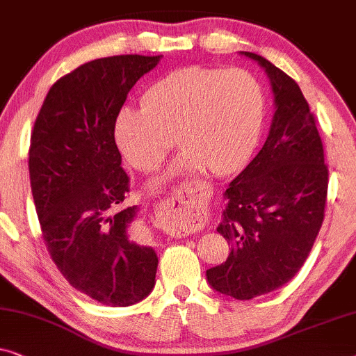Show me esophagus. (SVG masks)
Returning <instances> with one entry per match:
<instances>
[{"instance_id":"obj_1","label":"esophagus","mask_w":356,"mask_h":356,"mask_svg":"<svg viewBox=\"0 0 356 356\" xmlns=\"http://www.w3.org/2000/svg\"><path fill=\"white\" fill-rule=\"evenodd\" d=\"M198 200L197 195H195V190L185 187L179 190L176 195L164 200V202L159 204L163 211L169 214H176V216H187V214H193L198 211Z\"/></svg>"}]
</instances>
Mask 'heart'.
Here are the masks:
<instances>
[{
  "mask_svg": "<svg viewBox=\"0 0 356 356\" xmlns=\"http://www.w3.org/2000/svg\"><path fill=\"white\" fill-rule=\"evenodd\" d=\"M264 118V95L257 79L242 69L188 66L154 82L142 108H122L114 140L130 166H161L177 137L185 149L153 182L209 168L214 174L237 169L252 152Z\"/></svg>",
  "mask_w": 356,
  "mask_h": 356,
  "instance_id": "b5f03b06",
  "label": "heart"
}]
</instances>
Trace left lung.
<instances>
[{"label":"left lung","instance_id":"left-lung-1","mask_svg":"<svg viewBox=\"0 0 356 356\" xmlns=\"http://www.w3.org/2000/svg\"><path fill=\"white\" fill-rule=\"evenodd\" d=\"M240 54L264 69L276 111L263 148L224 192L218 232L230 253L207 279L219 293L250 300L282 287L307 261L324 219L329 174L297 82L259 54Z\"/></svg>","mask_w":356,"mask_h":356}]
</instances>
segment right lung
<instances>
[{
  "label": "right lung",
  "instance_id": "1",
  "mask_svg": "<svg viewBox=\"0 0 356 356\" xmlns=\"http://www.w3.org/2000/svg\"><path fill=\"white\" fill-rule=\"evenodd\" d=\"M163 56L122 54L85 63L49 88L35 121L29 172L44 245L69 284L108 307L154 287L158 254L130 238L138 208L129 192L114 122L140 77Z\"/></svg>",
  "mask_w": 356,
  "mask_h": 356
}]
</instances>
